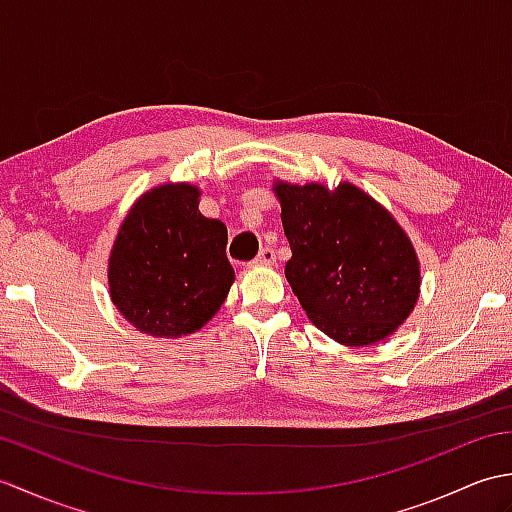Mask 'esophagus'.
Here are the masks:
<instances>
[{
  "mask_svg": "<svg viewBox=\"0 0 512 512\" xmlns=\"http://www.w3.org/2000/svg\"><path fill=\"white\" fill-rule=\"evenodd\" d=\"M275 262H277V255H275V250L270 248V246L259 250V255L255 257V264L257 266H273Z\"/></svg>",
  "mask_w": 512,
  "mask_h": 512,
  "instance_id": "34e87169",
  "label": "esophagus"
}]
</instances>
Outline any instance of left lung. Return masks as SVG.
<instances>
[{
	"mask_svg": "<svg viewBox=\"0 0 512 512\" xmlns=\"http://www.w3.org/2000/svg\"><path fill=\"white\" fill-rule=\"evenodd\" d=\"M275 193L292 250L286 279L308 319L352 347L394 332L420 292L416 250L394 217L347 182H277Z\"/></svg>",
	"mask_w": 512,
	"mask_h": 512,
	"instance_id": "obj_1",
	"label": "left lung"
}]
</instances>
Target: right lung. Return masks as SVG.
<instances>
[{
    "mask_svg": "<svg viewBox=\"0 0 512 512\" xmlns=\"http://www.w3.org/2000/svg\"><path fill=\"white\" fill-rule=\"evenodd\" d=\"M198 198L191 184L151 189L118 231L110 295L140 332L176 339L200 330L231 290L226 226L204 217Z\"/></svg>",
    "mask_w": 512,
    "mask_h": 512,
    "instance_id": "add662e5",
    "label": "right lung"
}]
</instances>
